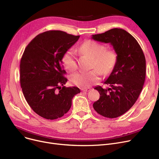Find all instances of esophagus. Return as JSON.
<instances>
[{
	"label": "esophagus",
	"instance_id": "obj_1",
	"mask_svg": "<svg viewBox=\"0 0 159 159\" xmlns=\"http://www.w3.org/2000/svg\"><path fill=\"white\" fill-rule=\"evenodd\" d=\"M91 89L90 88H82L81 89V90H82V91H89V90H90Z\"/></svg>",
	"mask_w": 159,
	"mask_h": 159
}]
</instances>
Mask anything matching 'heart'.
Listing matches in <instances>:
<instances>
[{
	"label": "heart",
	"mask_w": 159,
	"mask_h": 159,
	"mask_svg": "<svg viewBox=\"0 0 159 159\" xmlns=\"http://www.w3.org/2000/svg\"><path fill=\"white\" fill-rule=\"evenodd\" d=\"M80 52L93 58L91 68L88 72H77L73 74L70 80L73 84L81 88H87L98 82L101 73L110 75L114 70L117 62V54L113 49L106 50L105 46L95 41L87 40L80 46ZM62 62L64 68L69 71H74L77 68V58L72 49L64 53Z\"/></svg>",
	"instance_id": "heart-1"
}]
</instances>
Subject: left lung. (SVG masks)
<instances>
[{
  "label": "left lung",
  "instance_id": "8db88e82",
  "mask_svg": "<svg viewBox=\"0 0 159 159\" xmlns=\"http://www.w3.org/2000/svg\"><path fill=\"white\" fill-rule=\"evenodd\" d=\"M95 40L112 45L117 62L104 84L97 86L100 98L93 104L94 110L107 118H116L128 111L137 101L146 78V58L137 40L126 30L113 28L93 35Z\"/></svg>",
  "mask_w": 159,
  "mask_h": 159
}]
</instances>
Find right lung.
Segmentation results:
<instances>
[{
  "label": "right lung",
  "instance_id": "right-lung-1",
  "mask_svg": "<svg viewBox=\"0 0 159 159\" xmlns=\"http://www.w3.org/2000/svg\"><path fill=\"white\" fill-rule=\"evenodd\" d=\"M79 37L62 31H48L36 36L24 50L20 86L29 106L42 117H62L70 110L73 97L80 92L77 87L64 86L68 79L62 65L64 53Z\"/></svg>",
  "mask_w": 159,
  "mask_h": 159
}]
</instances>
